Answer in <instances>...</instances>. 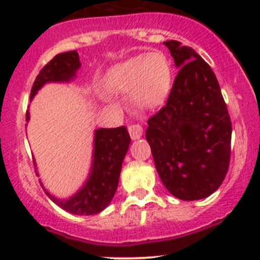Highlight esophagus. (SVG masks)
Returning <instances> with one entry per match:
<instances>
[{"mask_svg": "<svg viewBox=\"0 0 260 260\" xmlns=\"http://www.w3.org/2000/svg\"><path fill=\"white\" fill-rule=\"evenodd\" d=\"M128 132H129L132 140H138V138H141V136H142L143 128L141 127L140 124H131L129 127H128Z\"/></svg>", "mask_w": 260, "mask_h": 260, "instance_id": "esophagus-1", "label": "esophagus"}]
</instances>
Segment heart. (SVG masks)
Returning <instances> with one entry per match:
<instances>
[{
	"instance_id": "b5f03b06",
	"label": "heart",
	"mask_w": 260,
	"mask_h": 260,
	"mask_svg": "<svg viewBox=\"0 0 260 260\" xmlns=\"http://www.w3.org/2000/svg\"><path fill=\"white\" fill-rule=\"evenodd\" d=\"M111 94H132L136 106L151 111L161 106L171 89V69L164 54L148 52L115 64L104 77Z\"/></svg>"
}]
</instances>
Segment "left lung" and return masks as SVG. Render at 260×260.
<instances>
[{
	"mask_svg": "<svg viewBox=\"0 0 260 260\" xmlns=\"http://www.w3.org/2000/svg\"><path fill=\"white\" fill-rule=\"evenodd\" d=\"M179 74L167 103L148 119L146 138L170 193L192 201L214 193L226 176L232 122L219 81L193 49L165 41Z\"/></svg>",
	"mask_w": 260,
	"mask_h": 260,
	"instance_id": "obj_1",
	"label": "left lung"
}]
</instances>
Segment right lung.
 <instances>
[{
	"mask_svg": "<svg viewBox=\"0 0 260 260\" xmlns=\"http://www.w3.org/2000/svg\"><path fill=\"white\" fill-rule=\"evenodd\" d=\"M81 62L77 51L57 54L41 69L34 81L30 98L32 99L45 84L69 83L77 77ZM30 113H26V122ZM93 158L90 171L83 186L68 199H59L50 193L41 183L52 203L62 210L75 215H94L111 204L118 187L123 159L131 143L129 133L124 125L118 128H99L94 131ZM36 166V164H35ZM39 176V174L36 172Z\"/></svg>",
	"mask_w": 260,
	"mask_h": 260,
	"instance_id": "right-lung-1",
	"label": "right lung"
}]
</instances>
